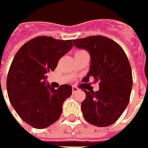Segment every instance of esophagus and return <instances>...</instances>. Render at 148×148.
Here are the masks:
<instances>
[{"mask_svg":"<svg viewBox=\"0 0 148 148\" xmlns=\"http://www.w3.org/2000/svg\"><path fill=\"white\" fill-rule=\"evenodd\" d=\"M79 91V88L78 87H76V86H73L72 87V92H73V93H75V92H77Z\"/></svg>","mask_w":148,"mask_h":148,"instance_id":"1","label":"esophagus"}]
</instances>
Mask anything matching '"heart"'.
Returning <instances> with one entry per match:
<instances>
[{
    "mask_svg": "<svg viewBox=\"0 0 148 148\" xmlns=\"http://www.w3.org/2000/svg\"><path fill=\"white\" fill-rule=\"evenodd\" d=\"M81 51H83V50H79V51H77V52H81Z\"/></svg>",
    "mask_w": 148,
    "mask_h": 148,
    "instance_id": "b5f03b06",
    "label": "heart"
}]
</instances>
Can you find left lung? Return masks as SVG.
<instances>
[{
  "label": "left lung",
  "instance_id": "left-lung-1",
  "mask_svg": "<svg viewBox=\"0 0 148 148\" xmlns=\"http://www.w3.org/2000/svg\"><path fill=\"white\" fill-rule=\"evenodd\" d=\"M73 43L91 56L90 70L84 79L89 81L93 77L99 85L97 92L84 90L83 116L97 127L110 126L121 116L130 102L133 78L128 57L117 43L103 36L74 39Z\"/></svg>",
  "mask_w": 148,
  "mask_h": 148
}]
</instances>
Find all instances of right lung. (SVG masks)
<instances>
[{"instance_id": "obj_1", "label": "right lung", "mask_w": 148, "mask_h": 148, "mask_svg": "<svg viewBox=\"0 0 148 148\" xmlns=\"http://www.w3.org/2000/svg\"><path fill=\"white\" fill-rule=\"evenodd\" d=\"M73 47L72 40L40 36L28 41L16 53L7 78L8 95L15 111L27 124L45 129L56 123L64 101L72 95L70 85L58 89L46 85L47 73Z\"/></svg>"}]
</instances>
